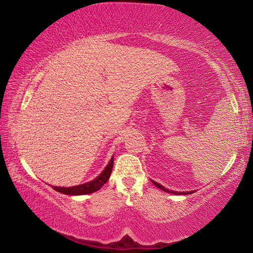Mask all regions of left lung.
Here are the masks:
<instances>
[{
  "label": "left lung",
  "instance_id": "8db88e82",
  "mask_svg": "<svg viewBox=\"0 0 253 253\" xmlns=\"http://www.w3.org/2000/svg\"><path fill=\"white\" fill-rule=\"evenodd\" d=\"M152 183L154 184V185H155L156 187H158V188H161L162 191H165V192H168V193H173V194H187V193H192V192H173V191H169V190H168V188H165L164 186H162L161 184H158V183H156V182H154V181H152ZM194 192V191H193Z\"/></svg>",
  "mask_w": 253,
  "mask_h": 253
}]
</instances>
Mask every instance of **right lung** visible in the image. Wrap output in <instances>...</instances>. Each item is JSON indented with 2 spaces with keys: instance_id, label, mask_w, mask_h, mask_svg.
<instances>
[{
  "instance_id": "obj_1",
  "label": "right lung",
  "mask_w": 253,
  "mask_h": 253,
  "mask_svg": "<svg viewBox=\"0 0 253 253\" xmlns=\"http://www.w3.org/2000/svg\"><path fill=\"white\" fill-rule=\"evenodd\" d=\"M113 165H114V157H111L109 164L107 165V168L104 169V172H102L97 178H95L93 181L89 183L81 184V185H77L72 187H59V186H52V187L55 191L60 192V193L67 194V195H83V194L93 193V192L100 190L101 186L108 181L110 177L111 170H113Z\"/></svg>"
}]
</instances>
